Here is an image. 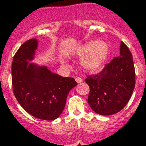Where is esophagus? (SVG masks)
Returning <instances> with one entry per match:
<instances>
[{
  "label": "esophagus",
  "instance_id": "34e87169",
  "mask_svg": "<svg viewBox=\"0 0 146 146\" xmlns=\"http://www.w3.org/2000/svg\"><path fill=\"white\" fill-rule=\"evenodd\" d=\"M75 81H76L78 83H81L82 82V79L80 78V77H78V78H75Z\"/></svg>",
  "mask_w": 146,
  "mask_h": 146
}]
</instances>
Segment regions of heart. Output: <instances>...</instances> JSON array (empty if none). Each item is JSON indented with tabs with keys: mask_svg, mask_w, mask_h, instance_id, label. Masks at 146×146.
Instances as JSON below:
<instances>
[{
	"mask_svg": "<svg viewBox=\"0 0 146 146\" xmlns=\"http://www.w3.org/2000/svg\"><path fill=\"white\" fill-rule=\"evenodd\" d=\"M108 44L102 41H90L78 48L76 54L84 58L82 64L86 69L95 71L102 66L108 55Z\"/></svg>",
	"mask_w": 146,
	"mask_h": 146,
	"instance_id": "obj_1",
	"label": "heart"
}]
</instances>
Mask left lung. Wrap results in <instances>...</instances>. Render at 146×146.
<instances>
[{"label":"left lung","instance_id":"obj_1","mask_svg":"<svg viewBox=\"0 0 146 146\" xmlns=\"http://www.w3.org/2000/svg\"><path fill=\"white\" fill-rule=\"evenodd\" d=\"M120 56L106 64L98 74L87 75L88 102L95 113L111 115L121 110L131 98L135 86V70L131 52L123 42Z\"/></svg>","mask_w":146,"mask_h":146}]
</instances>
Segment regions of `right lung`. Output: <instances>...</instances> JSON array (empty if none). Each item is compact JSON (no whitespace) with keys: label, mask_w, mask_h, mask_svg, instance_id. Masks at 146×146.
Here are the masks:
<instances>
[{"label":"right lung","mask_w":146,"mask_h":146,"mask_svg":"<svg viewBox=\"0 0 146 146\" xmlns=\"http://www.w3.org/2000/svg\"><path fill=\"white\" fill-rule=\"evenodd\" d=\"M38 42L26 41L18 48L11 64V82L18 103L32 116L54 120L62 113L67 95L77 85L75 79L51 73L46 66L28 64L32 60Z\"/></svg>","instance_id":"add662e5"}]
</instances>
